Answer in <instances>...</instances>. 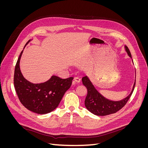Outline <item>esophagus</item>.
Listing matches in <instances>:
<instances>
[{
	"label": "esophagus",
	"mask_w": 148,
	"mask_h": 148,
	"mask_svg": "<svg viewBox=\"0 0 148 148\" xmlns=\"http://www.w3.org/2000/svg\"><path fill=\"white\" fill-rule=\"evenodd\" d=\"M80 82H81V79H80L78 77H75L74 78V82L76 83H80Z\"/></svg>",
	"instance_id": "34e87169"
}]
</instances>
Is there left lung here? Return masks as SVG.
Returning a JSON list of instances; mask_svg holds the SVG:
<instances>
[{
  "instance_id": "1",
  "label": "left lung",
  "mask_w": 148,
  "mask_h": 148,
  "mask_svg": "<svg viewBox=\"0 0 148 148\" xmlns=\"http://www.w3.org/2000/svg\"><path fill=\"white\" fill-rule=\"evenodd\" d=\"M125 50L128 56L132 58L131 53L127 46H125ZM82 82L88 90L87 96L84 101V104L86 109L90 112L96 115L105 116L117 112L126 104L133 92L136 79L135 80L132 90L130 95L124 99L117 101L108 99L103 96L95 88L88 76H84L82 78Z\"/></svg>"
}]
</instances>
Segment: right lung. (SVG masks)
Masks as SVG:
<instances>
[{
  "instance_id": "add662e5",
  "label": "right lung",
  "mask_w": 148,
  "mask_h": 148,
  "mask_svg": "<svg viewBox=\"0 0 148 148\" xmlns=\"http://www.w3.org/2000/svg\"><path fill=\"white\" fill-rule=\"evenodd\" d=\"M33 39H29L26 46ZM23 50L20 53L15 68L14 86L21 103L26 109L39 114H46L56 109L65 92L71 86L73 77L62 79L52 75L47 82L33 83L22 75L20 62Z\"/></svg>"
}]
</instances>
